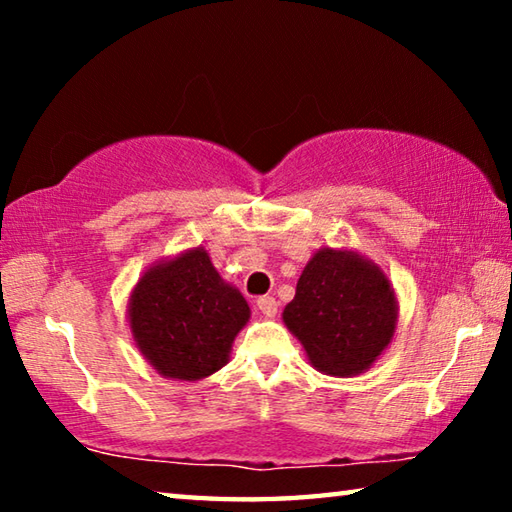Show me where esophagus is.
Masks as SVG:
<instances>
[{"mask_svg": "<svg viewBox=\"0 0 512 512\" xmlns=\"http://www.w3.org/2000/svg\"><path fill=\"white\" fill-rule=\"evenodd\" d=\"M257 309L262 311L266 318H273L277 314V300L273 296H262L257 298Z\"/></svg>", "mask_w": 512, "mask_h": 512, "instance_id": "1", "label": "esophagus"}]
</instances>
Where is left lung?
Here are the masks:
<instances>
[{
    "label": "left lung",
    "instance_id": "left-lung-1",
    "mask_svg": "<svg viewBox=\"0 0 512 512\" xmlns=\"http://www.w3.org/2000/svg\"><path fill=\"white\" fill-rule=\"evenodd\" d=\"M400 302L388 275L352 248H318L282 311L307 361L329 377L366 372L395 339Z\"/></svg>",
    "mask_w": 512,
    "mask_h": 512
}]
</instances>
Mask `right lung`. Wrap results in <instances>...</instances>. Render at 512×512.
Wrapping results in <instances>:
<instances>
[{"label":"right lung","mask_w":512,"mask_h":512,"mask_svg":"<svg viewBox=\"0 0 512 512\" xmlns=\"http://www.w3.org/2000/svg\"><path fill=\"white\" fill-rule=\"evenodd\" d=\"M126 320L135 348L158 375L201 381L230 361L250 307L210 253L194 246L146 268L128 298Z\"/></svg>","instance_id":"right-lung-1"}]
</instances>
